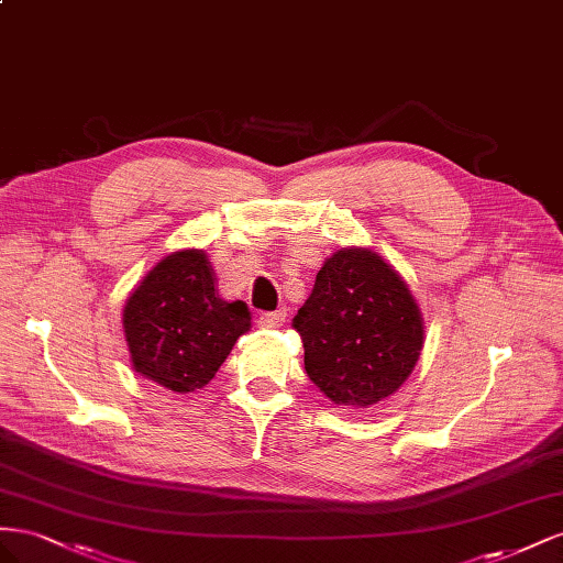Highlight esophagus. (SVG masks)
<instances>
[{"label":"esophagus","instance_id":"obj_1","mask_svg":"<svg viewBox=\"0 0 563 563\" xmlns=\"http://www.w3.org/2000/svg\"><path fill=\"white\" fill-rule=\"evenodd\" d=\"M285 318H287V311L280 309V311L262 313L260 320H256V323H260V328H264V330H273V328H280V325L285 323Z\"/></svg>","mask_w":563,"mask_h":563}]
</instances>
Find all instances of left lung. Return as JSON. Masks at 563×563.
<instances>
[{"label": "left lung", "mask_w": 563, "mask_h": 563, "mask_svg": "<svg viewBox=\"0 0 563 563\" xmlns=\"http://www.w3.org/2000/svg\"><path fill=\"white\" fill-rule=\"evenodd\" d=\"M292 325L309 379L346 408L394 396L424 346L420 303L404 276L367 247L328 256Z\"/></svg>", "instance_id": "8db88e82"}]
</instances>
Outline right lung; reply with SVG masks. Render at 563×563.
Wrapping results in <instances>:
<instances>
[{
    "mask_svg": "<svg viewBox=\"0 0 563 563\" xmlns=\"http://www.w3.org/2000/svg\"><path fill=\"white\" fill-rule=\"evenodd\" d=\"M250 328L247 303L219 295L205 250L163 256L126 297L122 311L132 367L174 394L210 384Z\"/></svg>",
    "mask_w": 563,
    "mask_h": 563,
    "instance_id": "obj_1",
    "label": "right lung"
}]
</instances>
